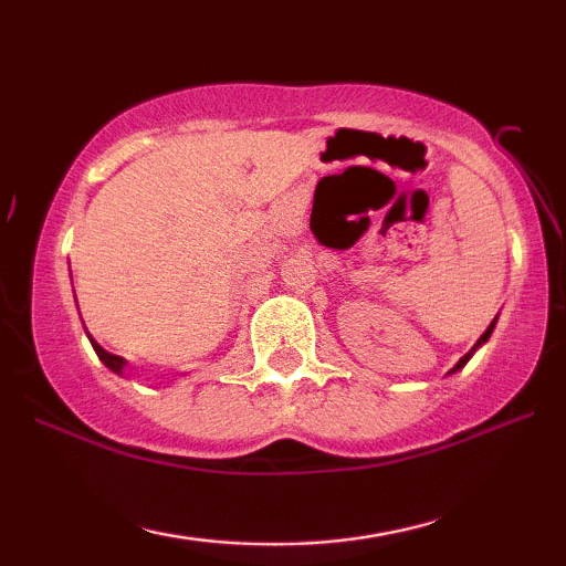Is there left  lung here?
<instances>
[{
  "label": "left lung",
  "instance_id": "1",
  "mask_svg": "<svg viewBox=\"0 0 566 566\" xmlns=\"http://www.w3.org/2000/svg\"><path fill=\"white\" fill-rule=\"evenodd\" d=\"M494 327H496V317L492 319V324H490V327H486V329H484V334H482V337H479V339H476V344H474V347H472V349H469V352L464 354V357H462V359H459V361L454 364V367L447 371V375H454V371H459V369H462V367H464V364H467L469 359H472V357H474V352H476L479 347H484V344H486V339H490V337H492V332H494Z\"/></svg>",
  "mask_w": 566,
  "mask_h": 566
}]
</instances>
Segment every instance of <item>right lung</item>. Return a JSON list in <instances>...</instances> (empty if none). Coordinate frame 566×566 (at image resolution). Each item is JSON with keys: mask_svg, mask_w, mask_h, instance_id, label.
I'll return each instance as SVG.
<instances>
[{"mask_svg": "<svg viewBox=\"0 0 566 566\" xmlns=\"http://www.w3.org/2000/svg\"><path fill=\"white\" fill-rule=\"evenodd\" d=\"M84 332H87V327H84ZM87 337H90L92 347H94V352H97V357L102 359L104 367H109V369L114 371V375L124 377V367H127V359H124V357H117V354H112V352H107V349H102L99 344L92 339V334H90V332H87Z\"/></svg>", "mask_w": 566, "mask_h": 566, "instance_id": "right-lung-1", "label": "right lung"}]
</instances>
